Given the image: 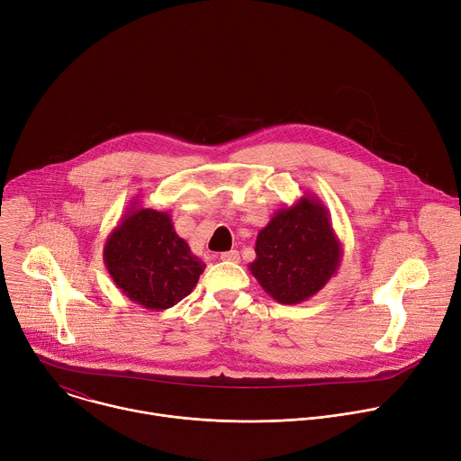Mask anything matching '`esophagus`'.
<instances>
[{
    "mask_svg": "<svg viewBox=\"0 0 461 461\" xmlns=\"http://www.w3.org/2000/svg\"><path fill=\"white\" fill-rule=\"evenodd\" d=\"M221 258H222V260H230V262H239V260H240V255H239L237 249H231V251H224V253L221 255Z\"/></svg>",
    "mask_w": 461,
    "mask_h": 461,
    "instance_id": "esophagus-1",
    "label": "esophagus"
}]
</instances>
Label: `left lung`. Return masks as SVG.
<instances>
[{"mask_svg": "<svg viewBox=\"0 0 461 461\" xmlns=\"http://www.w3.org/2000/svg\"><path fill=\"white\" fill-rule=\"evenodd\" d=\"M255 260L248 268L272 299L299 304L330 281L343 258L330 213L315 194L274 213L255 240Z\"/></svg>", "mask_w": 461, "mask_h": 461, "instance_id": "1", "label": "left lung"}]
</instances>
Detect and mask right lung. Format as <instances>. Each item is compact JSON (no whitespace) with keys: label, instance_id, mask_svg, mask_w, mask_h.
Masks as SVG:
<instances>
[{"label":"right lung","instance_id":"add662e5","mask_svg":"<svg viewBox=\"0 0 461 461\" xmlns=\"http://www.w3.org/2000/svg\"><path fill=\"white\" fill-rule=\"evenodd\" d=\"M105 268L122 294L148 310L175 306L193 292L204 262L176 235L167 212L131 203L104 244Z\"/></svg>","mask_w":461,"mask_h":461}]
</instances>
